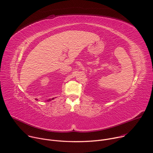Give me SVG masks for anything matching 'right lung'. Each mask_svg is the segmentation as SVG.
I'll return each instance as SVG.
<instances>
[{
  "instance_id": "1",
  "label": "right lung",
  "mask_w": 153,
  "mask_h": 153,
  "mask_svg": "<svg viewBox=\"0 0 153 153\" xmlns=\"http://www.w3.org/2000/svg\"><path fill=\"white\" fill-rule=\"evenodd\" d=\"M49 100H50V99H49ZM49 100H48V101H49Z\"/></svg>"
}]
</instances>
